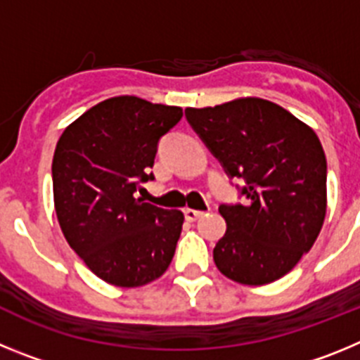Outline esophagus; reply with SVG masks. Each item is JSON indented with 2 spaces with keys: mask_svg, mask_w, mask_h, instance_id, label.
<instances>
[{
  "mask_svg": "<svg viewBox=\"0 0 360 360\" xmlns=\"http://www.w3.org/2000/svg\"><path fill=\"white\" fill-rule=\"evenodd\" d=\"M184 214H186L187 221H196V219H198L200 216L203 214V212L202 211H195V209H186V211H184Z\"/></svg>",
  "mask_w": 360,
  "mask_h": 360,
  "instance_id": "obj_1",
  "label": "esophagus"
}]
</instances>
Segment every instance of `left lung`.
I'll use <instances>...</instances> for the list:
<instances>
[{"mask_svg":"<svg viewBox=\"0 0 360 360\" xmlns=\"http://www.w3.org/2000/svg\"><path fill=\"white\" fill-rule=\"evenodd\" d=\"M186 117L231 176H243L245 205H219L227 231L212 257L225 278L259 287L288 274L311 249L326 216V157L316 131L259 97Z\"/></svg>","mask_w":360,"mask_h":360,"instance_id":"8db88e82","label":"left lung"}]
</instances>
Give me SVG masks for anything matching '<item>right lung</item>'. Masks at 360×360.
<instances>
[{"label": "right lung", "instance_id": "1", "mask_svg": "<svg viewBox=\"0 0 360 360\" xmlns=\"http://www.w3.org/2000/svg\"><path fill=\"white\" fill-rule=\"evenodd\" d=\"M182 108L119 95L95 104L63 131L52 162L53 205L68 245L113 287H144L174 256L182 211L135 198L151 180L158 139Z\"/></svg>", "mask_w": 360, "mask_h": 360}]
</instances>
